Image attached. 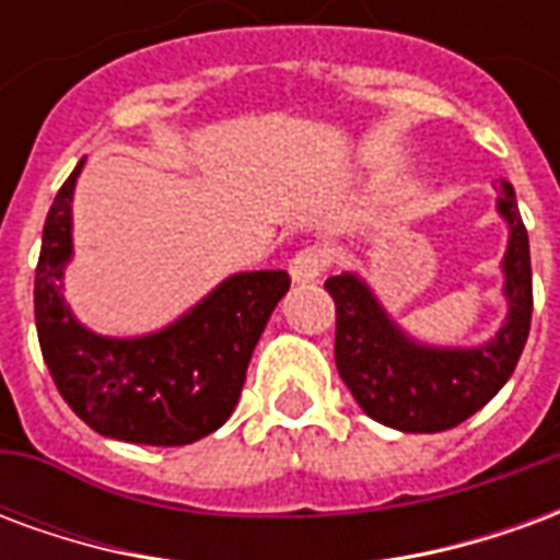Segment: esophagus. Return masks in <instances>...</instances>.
Returning <instances> with one entry per match:
<instances>
[{
  "mask_svg": "<svg viewBox=\"0 0 560 560\" xmlns=\"http://www.w3.org/2000/svg\"><path fill=\"white\" fill-rule=\"evenodd\" d=\"M324 269H327V257L320 248H303V252H296L291 257V281L293 284H308V281H317L324 276Z\"/></svg>",
  "mask_w": 560,
  "mask_h": 560,
  "instance_id": "1",
  "label": "esophagus"
}]
</instances>
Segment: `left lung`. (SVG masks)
Segmentation results:
<instances>
[{"label": "left lung", "instance_id": "left-lung-1", "mask_svg": "<svg viewBox=\"0 0 560 560\" xmlns=\"http://www.w3.org/2000/svg\"><path fill=\"white\" fill-rule=\"evenodd\" d=\"M498 215L506 221V317L492 339L474 348L425 345L393 320L369 281L357 272L327 279L336 303V365L357 405L389 429L432 434L453 429L498 396L528 341L530 248L516 191L501 179Z\"/></svg>", "mask_w": 560, "mask_h": 560}]
</instances>
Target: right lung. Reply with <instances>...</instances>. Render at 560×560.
<instances>
[{"mask_svg": "<svg viewBox=\"0 0 560 560\" xmlns=\"http://www.w3.org/2000/svg\"><path fill=\"white\" fill-rule=\"evenodd\" d=\"M83 161L44 221L35 269L44 363L68 408L104 438L149 446L195 444L221 429L236 408L257 339L291 279L284 269L233 272L185 315L147 336L119 339L83 327L62 293L74 257L71 203Z\"/></svg>", "mask_w": 560, "mask_h": 560, "instance_id": "1", "label": "right lung"}]
</instances>
